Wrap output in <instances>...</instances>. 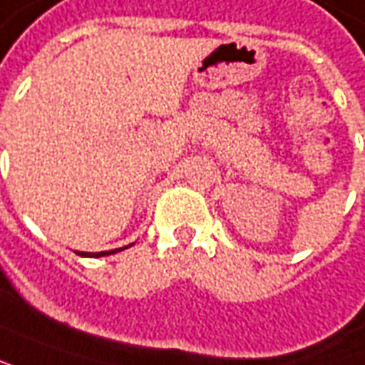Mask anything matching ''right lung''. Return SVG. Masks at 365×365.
<instances>
[{"label": "right lung", "mask_w": 365, "mask_h": 365, "mask_svg": "<svg viewBox=\"0 0 365 365\" xmlns=\"http://www.w3.org/2000/svg\"><path fill=\"white\" fill-rule=\"evenodd\" d=\"M130 245H123V247H118V250H110V252H78V254L81 255V257H101V255H111L115 254V252H121V250H125V247H130Z\"/></svg>", "instance_id": "1"}]
</instances>
